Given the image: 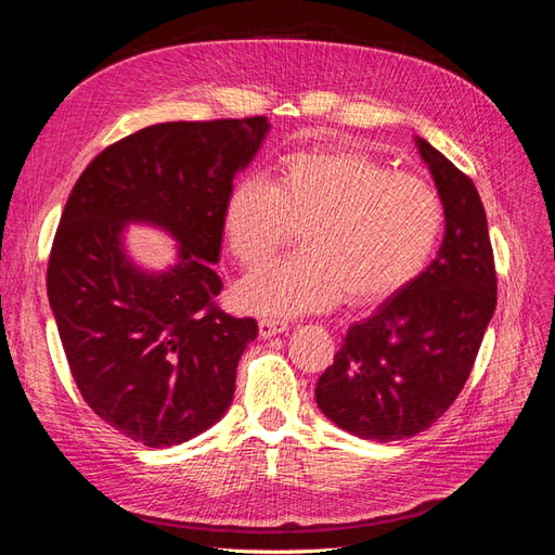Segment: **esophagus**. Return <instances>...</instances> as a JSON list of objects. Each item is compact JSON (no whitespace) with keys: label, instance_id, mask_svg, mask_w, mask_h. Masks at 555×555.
Instances as JSON below:
<instances>
[{"label":"esophagus","instance_id":"esophagus-1","mask_svg":"<svg viewBox=\"0 0 555 555\" xmlns=\"http://www.w3.org/2000/svg\"><path fill=\"white\" fill-rule=\"evenodd\" d=\"M289 328V324L284 319H261L259 322V335L261 338H273L278 333H284Z\"/></svg>","mask_w":555,"mask_h":555}]
</instances>
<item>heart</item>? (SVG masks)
Returning a JSON list of instances; mask_svg holds the SVG:
<instances>
[{
  "label": "heart",
  "mask_w": 555,
  "mask_h": 555,
  "mask_svg": "<svg viewBox=\"0 0 555 555\" xmlns=\"http://www.w3.org/2000/svg\"><path fill=\"white\" fill-rule=\"evenodd\" d=\"M222 229L245 268L266 263L298 229V251L236 287L245 312L287 317L340 298L373 306L424 271L442 236L444 201L428 178L391 171L359 150H308L284 157L273 182L236 180Z\"/></svg>",
  "instance_id": "obj_1"
}]
</instances>
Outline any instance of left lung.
<instances>
[{
    "label": "left lung",
    "mask_w": 555,
    "mask_h": 555,
    "mask_svg": "<svg viewBox=\"0 0 555 555\" xmlns=\"http://www.w3.org/2000/svg\"><path fill=\"white\" fill-rule=\"evenodd\" d=\"M444 201L438 257L375 314L351 324L314 398L363 440H405L449 410L473 371L495 310V263L475 182L416 137Z\"/></svg>",
    "instance_id": "obj_1"
}]
</instances>
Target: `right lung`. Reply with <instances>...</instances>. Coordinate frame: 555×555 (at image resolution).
<instances>
[{
	"mask_svg": "<svg viewBox=\"0 0 555 555\" xmlns=\"http://www.w3.org/2000/svg\"><path fill=\"white\" fill-rule=\"evenodd\" d=\"M243 120L164 122L99 153L76 180L48 259V300L80 396L145 447L192 440L229 410L236 367L257 338L251 317L217 308L222 210L268 133ZM143 221L179 241V261L143 272L124 227Z\"/></svg>",
	"mask_w": 555,
	"mask_h": 555,
	"instance_id": "add662e5",
	"label": "right lung"
}]
</instances>
